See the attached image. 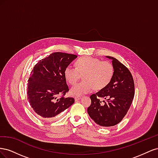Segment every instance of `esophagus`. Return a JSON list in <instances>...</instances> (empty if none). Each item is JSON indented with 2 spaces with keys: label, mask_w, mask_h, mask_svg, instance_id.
Returning <instances> with one entry per match:
<instances>
[{
  "label": "esophagus",
  "mask_w": 158,
  "mask_h": 158,
  "mask_svg": "<svg viewBox=\"0 0 158 158\" xmlns=\"http://www.w3.org/2000/svg\"><path fill=\"white\" fill-rule=\"evenodd\" d=\"M81 99V97H80V96H77V97H75L74 98V99H75V102H77V101H78V100H80Z\"/></svg>",
  "instance_id": "1"
}]
</instances>
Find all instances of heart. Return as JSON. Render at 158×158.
<instances>
[{
    "instance_id": "heart-1",
    "label": "heart",
    "mask_w": 158,
    "mask_h": 158,
    "mask_svg": "<svg viewBox=\"0 0 158 158\" xmlns=\"http://www.w3.org/2000/svg\"><path fill=\"white\" fill-rule=\"evenodd\" d=\"M114 74V67L108 61H102L92 56H84L76 62V68L70 65L64 71L66 80L70 85H74L83 75L84 81L71 88L70 94L80 96L95 89L100 90L111 82Z\"/></svg>"
}]
</instances>
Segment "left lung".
<instances>
[{
	"label": "left lung",
	"instance_id": "1",
	"mask_svg": "<svg viewBox=\"0 0 158 158\" xmlns=\"http://www.w3.org/2000/svg\"><path fill=\"white\" fill-rule=\"evenodd\" d=\"M112 60L114 74L106 87L90 96L91 103L88 113L91 118L102 127L117 125L126 115L135 95V83L131 72L112 56H106ZM106 100L102 103L100 98Z\"/></svg>",
	"mask_w": 158,
	"mask_h": 158
}]
</instances>
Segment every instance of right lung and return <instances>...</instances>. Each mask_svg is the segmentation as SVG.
<instances>
[{
	"instance_id": "right-lung-1",
	"label": "right lung",
	"mask_w": 158,
	"mask_h": 158,
	"mask_svg": "<svg viewBox=\"0 0 158 158\" xmlns=\"http://www.w3.org/2000/svg\"><path fill=\"white\" fill-rule=\"evenodd\" d=\"M76 58V55L56 52L33 67L27 95L32 110L39 117L51 120L74 103V98L64 97L69 90L64 71Z\"/></svg>"
}]
</instances>
